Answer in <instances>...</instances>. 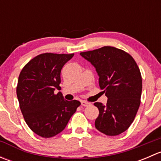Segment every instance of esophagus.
<instances>
[{"label":"esophagus","mask_w":161,"mask_h":161,"mask_svg":"<svg viewBox=\"0 0 161 161\" xmlns=\"http://www.w3.org/2000/svg\"><path fill=\"white\" fill-rule=\"evenodd\" d=\"M90 104V103H89V102L85 101V100H82V101H81V105H82V106H83V107L89 106Z\"/></svg>","instance_id":"obj_1"}]
</instances>
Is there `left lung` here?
Listing matches in <instances>:
<instances>
[{"label":"left lung","mask_w":161,"mask_h":161,"mask_svg":"<svg viewBox=\"0 0 161 161\" xmlns=\"http://www.w3.org/2000/svg\"><path fill=\"white\" fill-rule=\"evenodd\" d=\"M80 55L90 62L99 75V86L108 97L106 105L94 103L99 109L96 129L107 136L127 130L140 105L142 76L132 57L114 47H103Z\"/></svg>","instance_id":"obj_1"}]
</instances>
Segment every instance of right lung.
<instances>
[{
	"mask_svg": "<svg viewBox=\"0 0 161 161\" xmlns=\"http://www.w3.org/2000/svg\"><path fill=\"white\" fill-rule=\"evenodd\" d=\"M74 53H45L29 61L21 71L17 97L24 119L33 132L50 138L64 129L69 119L81 104L78 100H66L61 90V71Z\"/></svg>",
	"mask_w": 161,
	"mask_h": 161,
	"instance_id": "1",
	"label": "right lung"
}]
</instances>
